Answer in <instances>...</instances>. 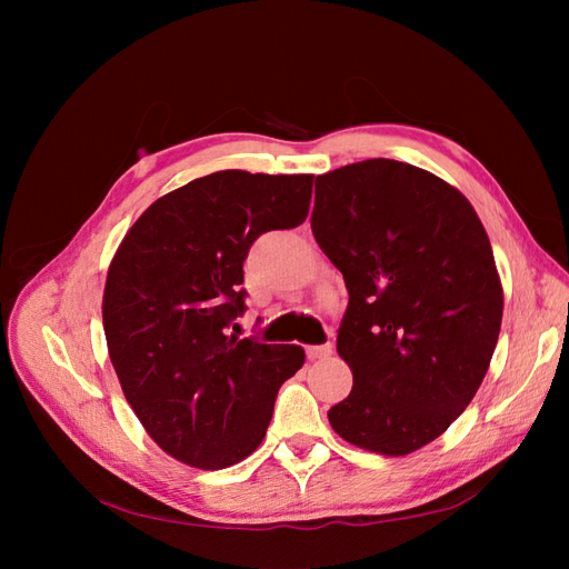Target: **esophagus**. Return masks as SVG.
<instances>
[{
  "mask_svg": "<svg viewBox=\"0 0 569 569\" xmlns=\"http://www.w3.org/2000/svg\"><path fill=\"white\" fill-rule=\"evenodd\" d=\"M332 353V343H318V347H308L306 349V356L311 360H318V358H327Z\"/></svg>",
  "mask_w": 569,
  "mask_h": 569,
  "instance_id": "34e87169",
  "label": "esophagus"
}]
</instances>
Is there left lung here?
Masks as SVG:
<instances>
[{"mask_svg":"<svg viewBox=\"0 0 569 569\" xmlns=\"http://www.w3.org/2000/svg\"><path fill=\"white\" fill-rule=\"evenodd\" d=\"M311 228L349 291L337 351L353 389L327 418L358 449L418 451L475 399L501 332L487 230L456 187L391 159L318 176Z\"/></svg>","mask_w":569,"mask_h":569,"instance_id":"1","label":"left lung"}]
</instances>
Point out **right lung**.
Listing matches in <instances>:
<instances>
[{
  "mask_svg": "<svg viewBox=\"0 0 569 569\" xmlns=\"http://www.w3.org/2000/svg\"><path fill=\"white\" fill-rule=\"evenodd\" d=\"M311 192L313 176L218 170L153 201L113 256L101 301L111 363L147 435L180 462L222 470L251 456L303 366L297 343L230 327L251 244L301 226Z\"/></svg>",
  "mask_w": 569,
  "mask_h": 569,
  "instance_id": "right-lung-1",
  "label": "right lung"
}]
</instances>
